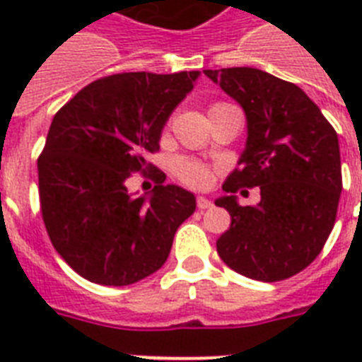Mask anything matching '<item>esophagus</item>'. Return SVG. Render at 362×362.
I'll use <instances>...</instances> for the list:
<instances>
[{
    "label": "esophagus",
    "mask_w": 362,
    "mask_h": 362,
    "mask_svg": "<svg viewBox=\"0 0 362 362\" xmlns=\"http://www.w3.org/2000/svg\"><path fill=\"white\" fill-rule=\"evenodd\" d=\"M212 206H214V203H212L210 199H206V197H197V209H199V210L212 209Z\"/></svg>",
    "instance_id": "esophagus-1"
}]
</instances>
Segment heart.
Masks as SVG:
<instances>
[{"mask_svg": "<svg viewBox=\"0 0 362 362\" xmlns=\"http://www.w3.org/2000/svg\"><path fill=\"white\" fill-rule=\"evenodd\" d=\"M170 169H173V175H175L182 184H186V186L189 187L203 189V187H209L210 182H212V170H210V167L209 165H204L203 161H197V159L176 158L175 161H173V167H170Z\"/></svg>", "mask_w": 362, "mask_h": 362, "instance_id": "obj_1", "label": "heart"}]
</instances>
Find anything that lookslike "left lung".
Returning <instances> with one entry per match:
<instances>
[{
    "mask_svg": "<svg viewBox=\"0 0 362 362\" xmlns=\"http://www.w3.org/2000/svg\"><path fill=\"white\" fill-rule=\"evenodd\" d=\"M246 112L247 141L238 167L216 201L231 214L218 242L221 261L238 274L280 281L298 274L325 246L342 192L338 135L320 107L293 82L253 67L206 69ZM262 189L255 207L234 193Z\"/></svg>",
    "mask_w": 362,
    "mask_h": 362,
    "instance_id": "left-lung-1",
    "label": "left lung"
}]
</instances>
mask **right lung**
Returning <instances> with one entry per match:
<instances>
[{
  "mask_svg": "<svg viewBox=\"0 0 362 362\" xmlns=\"http://www.w3.org/2000/svg\"><path fill=\"white\" fill-rule=\"evenodd\" d=\"M199 71L173 75L118 73L88 84L56 112L37 159L39 201L56 252L82 278L129 286L169 257L176 229L195 212V197L148 163L165 122L193 90ZM156 182L133 198L127 180Z\"/></svg>",
  "mask_w": 362,
  "mask_h": 362,
  "instance_id": "right-lung-1",
  "label": "right lung"
}]
</instances>
